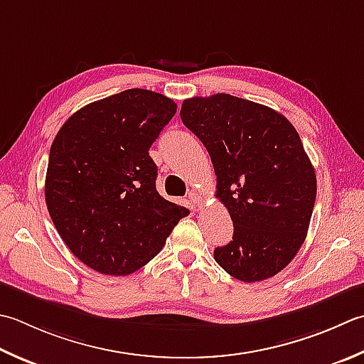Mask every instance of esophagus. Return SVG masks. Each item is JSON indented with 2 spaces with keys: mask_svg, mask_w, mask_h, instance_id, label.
<instances>
[{
  "mask_svg": "<svg viewBox=\"0 0 364 364\" xmlns=\"http://www.w3.org/2000/svg\"><path fill=\"white\" fill-rule=\"evenodd\" d=\"M189 200H191V203L194 205V206H200L203 203V197L198 194V192L191 191L189 192Z\"/></svg>",
  "mask_w": 364,
  "mask_h": 364,
  "instance_id": "esophagus-1",
  "label": "esophagus"
}]
</instances>
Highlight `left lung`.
Wrapping results in <instances>:
<instances>
[{
	"label": "left lung",
	"mask_w": 364,
	"mask_h": 364,
	"mask_svg": "<svg viewBox=\"0 0 364 364\" xmlns=\"http://www.w3.org/2000/svg\"><path fill=\"white\" fill-rule=\"evenodd\" d=\"M180 117L208 151L233 220L215 260L243 282L277 274L304 243L317 196L300 135L281 113L225 92L186 99Z\"/></svg>",
	"instance_id": "obj_1"
}]
</instances>
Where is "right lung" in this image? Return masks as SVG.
Wrapping results in <instances>:
<instances>
[{
	"label": "right lung",
	"mask_w": 364,
	"mask_h": 364,
	"mask_svg": "<svg viewBox=\"0 0 364 364\" xmlns=\"http://www.w3.org/2000/svg\"><path fill=\"white\" fill-rule=\"evenodd\" d=\"M175 113L172 99L132 88L82 107L56 134L48 215L70 252L97 273L137 272L189 215L156 189L158 167L148 153Z\"/></svg>",
	"instance_id": "right-lung-1"
}]
</instances>
